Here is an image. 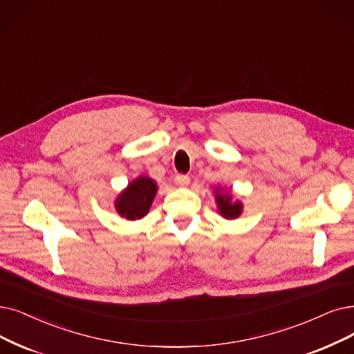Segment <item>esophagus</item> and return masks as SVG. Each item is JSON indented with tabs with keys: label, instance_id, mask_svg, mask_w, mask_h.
<instances>
[{
	"label": "esophagus",
	"instance_id": "34e87169",
	"mask_svg": "<svg viewBox=\"0 0 354 354\" xmlns=\"http://www.w3.org/2000/svg\"><path fill=\"white\" fill-rule=\"evenodd\" d=\"M174 181H176V185H177V186L186 187V186H189L190 177H189V176H186V174H177V176H176V178H174Z\"/></svg>",
	"mask_w": 354,
	"mask_h": 354
}]
</instances>
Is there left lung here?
Returning <instances> with one entry per match:
<instances>
[{
    "instance_id": "1",
    "label": "left lung",
    "mask_w": 354,
    "mask_h": 354,
    "mask_svg": "<svg viewBox=\"0 0 354 354\" xmlns=\"http://www.w3.org/2000/svg\"><path fill=\"white\" fill-rule=\"evenodd\" d=\"M215 199L219 214L225 219H235L243 214V203L238 201L232 202V196L228 193H223V190H215Z\"/></svg>"
}]
</instances>
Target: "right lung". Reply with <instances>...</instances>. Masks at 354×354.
I'll use <instances>...</instances> for the list:
<instances>
[{"label":"right lung","instance_id":"obj_1","mask_svg":"<svg viewBox=\"0 0 354 354\" xmlns=\"http://www.w3.org/2000/svg\"><path fill=\"white\" fill-rule=\"evenodd\" d=\"M155 194V181L147 176H140L118 196L115 207L122 218L129 221L142 219L149 212Z\"/></svg>","mask_w":354,"mask_h":354}]
</instances>
